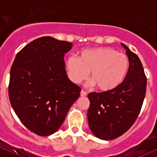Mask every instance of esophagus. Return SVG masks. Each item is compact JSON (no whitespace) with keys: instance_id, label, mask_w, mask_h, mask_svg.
Segmentation results:
<instances>
[{"instance_id":"obj_1","label":"esophagus","mask_w":157,"mask_h":157,"mask_svg":"<svg viewBox=\"0 0 157 157\" xmlns=\"http://www.w3.org/2000/svg\"><path fill=\"white\" fill-rule=\"evenodd\" d=\"M87 95V93L84 91H81V96H86Z\"/></svg>"}]
</instances>
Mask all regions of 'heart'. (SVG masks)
Returning a JSON list of instances; mask_svg holds the SVG:
<instances>
[{
  "label": "heart",
  "mask_w": 157,
  "mask_h": 157,
  "mask_svg": "<svg viewBox=\"0 0 157 157\" xmlns=\"http://www.w3.org/2000/svg\"><path fill=\"white\" fill-rule=\"evenodd\" d=\"M129 67L128 57L111 48L85 49L78 58L70 56L66 63L68 78L79 83L90 71L91 80L88 84L109 91L119 87L125 79Z\"/></svg>",
  "instance_id": "b5f03b06"
}]
</instances>
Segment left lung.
<instances>
[{"label": "left lung", "instance_id": "1", "mask_svg": "<svg viewBox=\"0 0 157 157\" xmlns=\"http://www.w3.org/2000/svg\"><path fill=\"white\" fill-rule=\"evenodd\" d=\"M121 44L129 61L124 81L111 91L88 95L89 128L103 140L114 139L129 129L140 112L147 90V77L140 59L125 44Z\"/></svg>", "mask_w": 157, "mask_h": 157}]
</instances>
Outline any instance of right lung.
<instances>
[{
  "label": "right lung",
  "mask_w": 157,
  "mask_h": 157,
  "mask_svg": "<svg viewBox=\"0 0 157 157\" xmlns=\"http://www.w3.org/2000/svg\"><path fill=\"white\" fill-rule=\"evenodd\" d=\"M70 42L38 38L17 53L10 68L8 96L23 125L41 136L54 134L80 96L81 88L68 78L64 54Z\"/></svg>",
  "instance_id": "add662e5"
}]
</instances>
